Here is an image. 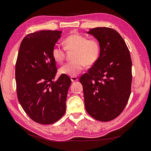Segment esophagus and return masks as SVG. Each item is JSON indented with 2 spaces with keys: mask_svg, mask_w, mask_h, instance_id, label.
Segmentation results:
<instances>
[{
  "mask_svg": "<svg viewBox=\"0 0 151 151\" xmlns=\"http://www.w3.org/2000/svg\"><path fill=\"white\" fill-rule=\"evenodd\" d=\"M71 82H76V81L78 80V78H77V77H76V76H72V77H71Z\"/></svg>",
  "mask_w": 151,
  "mask_h": 151,
  "instance_id": "esophagus-1",
  "label": "esophagus"
}]
</instances>
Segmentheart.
<instances>
[{
	"label": "heart",
	"mask_w": 151,
	"mask_h": 151,
	"mask_svg": "<svg viewBox=\"0 0 151 151\" xmlns=\"http://www.w3.org/2000/svg\"><path fill=\"white\" fill-rule=\"evenodd\" d=\"M64 48L66 50H75L73 59L62 66L60 74L69 76H76L81 73L87 65H92L98 59L100 47L98 42L87 38L79 34H73L64 40ZM52 55L58 63H62L65 58V50L59 46H55Z\"/></svg>",
	"instance_id": "b5f03b06"
}]
</instances>
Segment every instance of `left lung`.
<instances>
[{
  "mask_svg": "<svg viewBox=\"0 0 151 151\" xmlns=\"http://www.w3.org/2000/svg\"><path fill=\"white\" fill-rule=\"evenodd\" d=\"M99 42V56L88 73L80 79L88 114L107 122L121 114L131 94L132 72L130 53L115 30L90 29L86 32Z\"/></svg>",
  "mask_w": 151,
  "mask_h": 151,
  "instance_id": "1",
  "label": "left lung"
}]
</instances>
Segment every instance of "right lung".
I'll use <instances>...</instances> for the list:
<instances>
[{
	"label": "right lung",
	"mask_w": 151,
	"mask_h": 151,
	"mask_svg": "<svg viewBox=\"0 0 151 151\" xmlns=\"http://www.w3.org/2000/svg\"><path fill=\"white\" fill-rule=\"evenodd\" d=\"M62 31L41 30L29 34L22 40L15 68L18 101L29 117L41 124H51L65 112L70 78L57 73L53 48Z\"/></svg>",
	"instance_id": "1"
}]
</instances>
